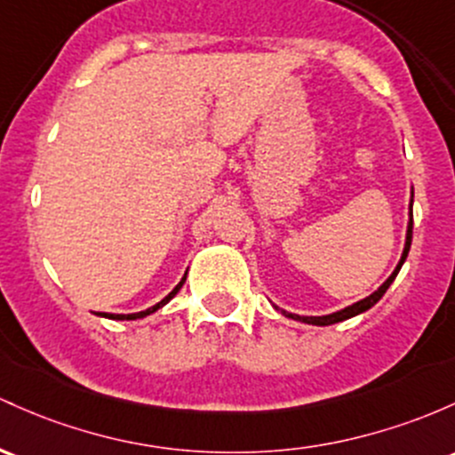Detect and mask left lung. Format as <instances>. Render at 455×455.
<instances>
[{"instance_id": "left-lung-1", "label": "left lung", "mask_w": 455, "mask_h": 455, "mask_svg": "<svg viewBox=\"0 0 455 455\" xmlns=\"http://www.w3.org/2000/svg\"><path fill=\"white\" fill-rule=\"evenodd\" d=\"M411 242H412V198H411V222H408L406 243H403L402 259H399L397 267L393 269L391 276H388L387 281H384V283L380 284V287H378V291H373L371 296L363 298V300H358L356 304H352V307H346V308H341V311L331 313V315H322V317H307V315H296V313H287V311H283V315H287V317H291V319H298V322H304V323H313V326H331V323H339V322H343V319H349V317L358 315V313H365L367 308H371L373 304H376L378 300H380V298L384 296V293H387V289L391 287V283L395 281L397 272H399V269H402L403 261H406V257H408V251H411ZM276 308H278V307H276Z\"/></svg>"}]
</instances>
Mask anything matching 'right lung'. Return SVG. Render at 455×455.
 <instances>
[{
  "mask_svg": "<svg viewBox=\"0 0 455 455\" xmlns=\"http://www.w3.org/2000/svg\"><path fill=\"white\" fill-rule=\"evenodd\" d=\"M186 276H188V272H186ZM186 276H183V278H181V283H179V284H177V287H174V289H172V291H171V293H168V296H166V298H164V300H162V302H157V304H155V307H151V308H147V311H140V313H129V315H114V313H97V315H101V317H109V319H142V317L151 315V313H155V311H159V308H162V307H164V304H168V302H171V300H172V298H174V296H177V291H179V289H181V287H183V283H186Z\"/></svg>",
  "mask_w": 455,
  "mask_h": 455,
  "instance_id": "1",
  "label": "right lung"
}]
</instances>
